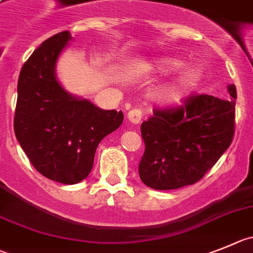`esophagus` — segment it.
<instances>
[{
    "instance_id": "34e87169",
    "label": "esophagus",
    "mask_w": 253,
    "mask_h": 253,
    "mask_svg": "<svg viewBox=\"0 0 253 253\" xmlns=\"http://www.w3.org/2000/svg\"><path fill=\"white\" fill-rule=\"evenodd\" d=\"M142 110L141 108H132L128 113H127V119L132 124H140L141 120H142Z\"/></svg>"
}]
</instances>
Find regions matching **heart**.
<instances>
[{
  "label": "heart",
  "instance_id": "1",
  "mask_svg": "<svg viewBox=\"0 0 253 253\" xmlns=\"http://www.w3.org/2000/svg\"><path fill=\"white\" fill-rule=\"evenodd\" d=\"M182 66V62L174 58H167V60H161L157 65V68L161 72H172L176 71ZM200 81V72L197 68H186L180 76L177 77L176 81L169 84L164 91V98L171 102H176L180 100L183 94L190 92L193 87Z\"/></svg>",
  "mask_w": 253,
  "mask_h": 253
}]
</instances>
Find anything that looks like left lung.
Returning <instances> with one entry per match:
<instances>
[{
	"label": "left lung",
	"instance_id": "left-lung-1",
	"mask_svg": "<svg viewBox=\"0 0 253 253\" xmlns=\"http://www.w3.org/2000/svg\"><path fill=\"white\" fill-rule=\"evenodd\" d=\"M232 98L193 93L173 107L155 108L141 125L145 153L141 180L153 190H176L198 182L230 147L235 134L236 87Z\"/></svg>",
	"mask_w": 253,
	"mask_h": 253
}]
</instances>
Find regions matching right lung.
Wrapping results in <instances>:
<instances>
[{"label":"right lung","instance_id":"obj_1","mask_svg":"<svg viewBox=\"0 0 253 253\" xmlns=\"http://www.w3.org/2000/svg\"><path fill=\"white\" fill-rule=\"evenodd\" d=\"M70 40L68 31L53 35L26 61L13 120L16 137L32 166L65 185L88 176L98 143L124 121L121 111L101 110L58 84L56 61Z\"/></svg>","mask_w":253,"mask_h":253}]
</instances>
